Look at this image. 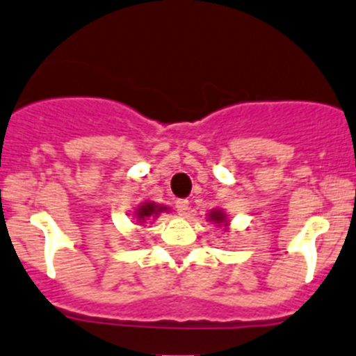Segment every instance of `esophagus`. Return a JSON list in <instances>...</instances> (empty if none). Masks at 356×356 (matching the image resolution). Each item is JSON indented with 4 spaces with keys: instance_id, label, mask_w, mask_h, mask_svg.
I'll use <instances>...</instances> for the list:
<instances>
[{
    "instance_id": "34e87169",
    "label": "esophagus",
    "mask_w": 356,
    "mask_h": 356,
    "mask_svg": "<svg viewBox=\"0 0 356 356\" xmlns=\"http://www.w3.org/2000/svg\"><path fill=\"white\" fill-rule=\"evenodd\" d=\"M175 210H177L179 216H186L189 210V202L188 200H177L175 202Z\"/></svg>"
}]
</instances>
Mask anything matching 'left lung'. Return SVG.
Masks as SVG:
<instances>
[{
    "instance_id": "left-lung-1",
    "label": "left lung",
    "mask_w": 356,
    "mask_h": 356,
    "mask_svg": "<svg viewBox=\"0 0 356 356\" xmlns=\"http://www.w3.org/2000/svg\"><path fill=\"white\" fill-rule=\"evenodd\" d=\"M207 219L210 220V222L213 224H219V226H224V229H227V226H229V219H227L226 212L220 209H213L209 212V217Z\"/></svg>"
}]
</instances>
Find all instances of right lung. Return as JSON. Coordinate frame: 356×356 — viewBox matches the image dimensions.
I'll return each mask as SVG.
<instances>
[{
  "label": "right lung",
  "mask_w": 356,
  "mask_h": 356,
  "mask_svg": "<svg viewBox=\"0 0 356 356\" xmlns=\"http://www.w3.org/2000/svg\"><path fill=\"white\" fill-rule=\"evenodd\" d=\"M161 212H168V207L158 205L154 202H144L136 207V212L132 217L137 220V224H144L149 219H156Z\"/></svg>",
  "instance_id": "1"
}]
</instances>
